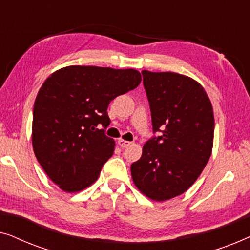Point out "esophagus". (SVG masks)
I'll use <instances>...</instances> for the list:
<instances>
[{
  "instance_id": "obj_1",
  "label": "esophagus",
  "mask_w": 250,
  "mask_h": 250,
  "mask_svg": "<svg viewBox=\"0 0 250 250\" xmlns=\"http://www.w3.org/2000/svg\"><path fill=\"white\" fill-rule=\"evenodd\" d=\"M118 145L121 146L122 148H127L128 146L132 145V142L126 141V140H123V139H119V140H118Z\"/></svg>"
}]
</instances>
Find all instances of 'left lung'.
Wrapping results in <instances>:
<instances>
[{"instance_id": "obj_1", "label": "left lung", "mask_w": 250, "mask_h": 250, "mask_svg": "<svg viewBox=\"0 0 250 250\" xmlns=\"http://www.w3.org/2000/svg\"><path fill=\"white\" fill-rule=\"evenodd\" d=\"M153 132L142 156L131 165L135 187L150 199L165 201L189 189L203 172L214 141L213 105L191 77L142 70Z\"/></svg>"}]
</instances>
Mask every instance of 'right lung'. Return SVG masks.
Here are the masks:
<instances>
[{
	"mask_svg": "<svg viewBox=\"0 0 250 250\" xmlns=\"http://www.w3.org/2000/svg\"><path fill=\"white\" fill-rule=\"evenodd\" d=\"M140 83L135 69L95 66H68L46 78L34 104L33 149L61 190L78 192L97 181L115 150L104 134L108 105Z\"/></svg>",
	"mask_w": 250,
	"mask_h": 250,
	"instance_id": "add662e5",
	"label": "right lung"
}]
</instances>
